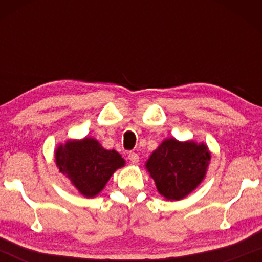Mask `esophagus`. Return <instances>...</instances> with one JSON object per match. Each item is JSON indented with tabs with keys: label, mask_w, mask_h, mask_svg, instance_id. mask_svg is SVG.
<instances>
[{
	"label": "esophagus",
	"mask_w": 262,
	"mask_h": 262,
	"mask_svg": "<svg viewBox=\"0 0 262 262\" xmlns=\"http://www.w3.org/2000/svg\"><path fill=\"white\" fill-rule=\"evenodd\" d=\"M128 159L130 161V164L133 165H137L139 162V156H138V154H135V152H129Z\"/></svg>",
	"instance_id": "obj_1"
}]
</instances>
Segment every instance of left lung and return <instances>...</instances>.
Returning <instances> with one entry per match:
<instances>
[{
    "mask_svg": "<svg viewBox=\"0 0 262 262\" xmlns=\"http://www.w3.org/2000/svg\"><path fill=\"white\" fill-rule=\"evenodd\" d=\"M209 162L210 151L204 143L167 138L149 156L145 169L165 200L180 201L201 185Z\"/></svg>",
    "mask_w": 262,
    "mask_h": 262,
    "instance_id": "1",
    "label": "left lung"
}]
</instances>
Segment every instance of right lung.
<instances>
[{"mask_svg": "<svg viewBox=\"0 0 262 262\" xmlns=\"http://www.w3.org/2000/svg\"><path fill=\"white\" fill-rule=\"evenodd\" d=\"M55 164L60 172L82 196L96 197L108 180L125 165L116 150H107L95 138L68 139L55 149Z\"/></svg>", "mask_w": 262, "mask_h": 262, "instance_id": "add662e5", "label": "right lung"}]
</instances>
